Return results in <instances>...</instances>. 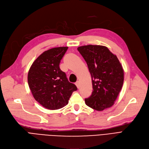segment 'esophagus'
I'll list each match as a JSON object with an SVG mask.
<instances>
[{"label": "esophagus", "instance_id": "obj_1", "mask_svg": "<svg viewBox=\"0 0 149 149\" xmlns=\"http://www.w3.org/2000/svg\"><path fill=\"white\" fill-rule=\"evenodd\" d=\"M75 84H76V86H77V88H79V86H80V82H79V81H76V83H75Z\"/></svg>", "mask_w": 149, "mask_h": 149}]
</instances>
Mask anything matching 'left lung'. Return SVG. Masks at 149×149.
<instances>
[{
    "instance_id": "obj_1",
    "label": "left lung",
    "mask_w": 149,
    "mask_h": 149,
    "mask_svg": "<svg viewBox=\"0 0 149 149\" xmlns=\"http://www.w3.org/2000/svg\"><path fill=\"white\" fill-rule=\"evenodd\" d=\"M91 74L93 91L85 99L88 107L102 111L114 104L124 81V70L116 55L105 46L88 45L78 47Z\"/></svg>"
}]
</instances>
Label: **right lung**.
<instances>
[{
	"label": "right lung",
	"instance_id": "1",
	"mask_svg": "<svg viewBox=\"0 0 149 149\" xmlns=\"http://www.w3.org/2000/svg\"><path fill=\"white\" fill-rule=\"evenodd\" d=\"M68 48L59 47L45 51L28 71V85L34 98L49 110L60 109L67 105L71 94L77 90L59 66Z\"/></svg>",
	"mask_w": 149,
	"mask_h": 149
}]
</instances>
